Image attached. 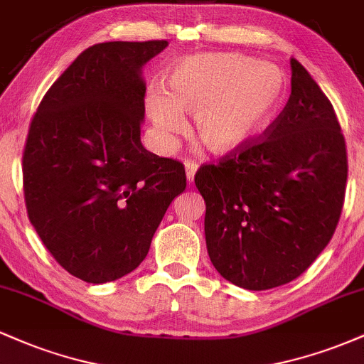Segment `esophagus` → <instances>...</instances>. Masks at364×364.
<instances>
[{
	"instance_id": "34e87169",
	"label": "esophagus",
	"mask_w": 364,
	"mask_h": 364,
	"mask_svg": "<svg viewBox=\"0 0 364 364\" xmlns=\"http://www.w3.org/2000/svg\"><path fill=\"white\" fill-rule=\"evenodd\" d=\"M185 169H186V179L191 183V181H193V178H195L196 169H198V164H196V162H193V161H185Z\"/></svg>"
}]
</instances>
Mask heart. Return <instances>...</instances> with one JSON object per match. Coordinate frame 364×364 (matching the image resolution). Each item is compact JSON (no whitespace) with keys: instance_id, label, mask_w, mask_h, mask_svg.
<instances>
[{"instance_id":"b5f03b06","label":"heart","mask_w":364,"mask_h":364,"mask_svg":"<svg viewBox=\"0 0 364 364\" xmlns=\"http://www.w3.org/2000/svg\"><path fill=\"white\" fill-rule=\"evenodd\" d=\"M286 82L270 63L243 54L207 53L179 60L168 75V89L150 87L145 112L162 149H171L185 129L183 111L193 112V133L208 150L241 149L277 111Z\"/></svg>"}]
</instances>
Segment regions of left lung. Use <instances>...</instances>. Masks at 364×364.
Masks as SVG:
<instances>
[{"mask_svg": "<svg viewBox=\"0 0 364 364\" xmlns=\"http://www.w3.org/2000/svg\"><path fill=\"white\" fill-rule=\"evenodd\" d=\"M291 73V97L265 139L195 174L212 265L248 291L299 277L332 240L344 203L348 156L336 111L294 58Z\"/></svg>", "mask_w": 364, "mask_h": 364, "instance_id": "1", "label": "left lung"}]
</instances>
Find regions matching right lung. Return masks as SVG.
<instances>
[{
  "instance_id": "obj_1",
  "label": "right lung",
  "mask_w": 364,
  "mask_h": 364,
  "mask_svg": "<svg viewBox=\"0 0 364 364\" xmlns=\"http://www.w3.org/2000/svg\"><path fill=\"white\" fill-rule=\"evenodd\" d=\"M166 48L168 41H114L85 49L46 92L28 128V219L54 260L85 282L135 270L186 188L185 166L140 141L141 68Z\"/></svg>"
}]
</instances>
